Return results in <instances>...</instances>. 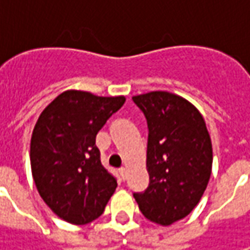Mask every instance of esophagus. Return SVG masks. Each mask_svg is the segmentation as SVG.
I'll list each match as a JSON object with an SVG mask.
<instances>
[{
    "mask_svg": "<svg viewBox=\"0 0 250 250\" xmlns=\"http://www.w3.org/2000/svg\"><path fill=\"white\" fill-rule=\"evenodd\" d=\"M120 174H121V178H122V179L125 181V179L128 178V169H126V168H121Z\"/></svg>",
    "mask_w": 250,
    "mask_h": 250,
    "instance_id": "obj_1",
    "label": "esophagus"
}]
</instances>
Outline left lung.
Segmentation results:
<instances>
[{"label": "left lung", "instance_id": "8db88e82", "mask_svg": "<svg viewBox=\"0 0 250 250\" xmlns=\"http://www.w3.org/2000/svg\"><path fill=\"white\" fill-rule=\"evenodd\" d=\"M147 121L149 187L133 193L147 220L171 226L187 217L206 190L213 149L206 122L189 101L168 91L132 97Z\"/></svg>", "mask_w": 250, "mask_h": 250}]
</instances>
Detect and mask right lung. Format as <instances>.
Listing matches in <instances>:
<instances>
[{"label": "right lung", "instance_id": "1", "mask_svg": "<svg viewBox=\"0 0 250 250\" xmlns=\"http://www.w3.org/2000/svg\"><path fill=\"white\" fill-rule=\"evenodd\" d=\"M124 103V96L66 90L44 108L34 125V184L45 205L71 224L99 218L115 192L117 178L101 164L96 135Z\"/></svg>", "mask_w": 250, "mask_h": 250}]
</instances>
